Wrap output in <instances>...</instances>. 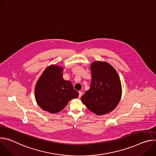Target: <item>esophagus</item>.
I'll return each instance as SVG.
<instances>
[{
	"mask_svg": "<svg viewBox=\"0 0 156 156\" xmlns=\"http://www.w3.org/2000/svg\"><path fill=\"white\" fill-rule=\"evenodd\" d=\"M83 95L82 91H79V98H81V96Z\"/></svg>",
	"mask_w": 156,
	"mask_h": 156,
	"instance_id": "obj_1",
	"label": "esophagus"
}]
</instances>
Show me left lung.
Returning a JSON list of instances; mask_svg holds the SVG:
<instances>
[{"label": "left lung", "instance_id": "8db88e82", "mask_svg": "<svg viewBox=\"0 0 156 156\" xmlns=\"http://www.w3.org/2000/svg\"><path fill=\"white\" fill-rule=\"evenodd\" d=\"M90 68L91 86L81 100L95 115H104L115 109L119 103L121 80L116 69L108 62H94Z\"/></svg>", "mask_w": 156, "mask_h": 156}]
</instances>
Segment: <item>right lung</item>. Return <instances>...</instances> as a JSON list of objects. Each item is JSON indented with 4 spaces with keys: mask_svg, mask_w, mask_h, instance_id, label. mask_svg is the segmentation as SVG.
<instances>
[{
    "mask_svg": "<svg viewBox=\"0 0 156 156\" xmlns=\"http://www.w3.org/2000/svg\"><path fill=\"white\" fill-rule=\"evenodd\" d=\"M63 71L62 66L50 65L36 83V101L42 109L50 113L60 112L72 99L79 96L71 81L63 78Z\"/></svg>",
    "mask_w": 156,
    "mask_h": 156,
    "instance_id": "right-lung-1",
    "label": "right lung"
}]
</instances>
